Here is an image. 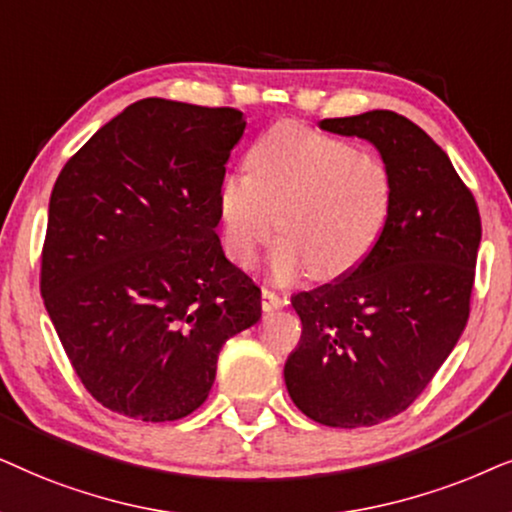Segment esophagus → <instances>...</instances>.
Wrapping results in <instances>:
<instances>
[{
  "mask_svg": "<svg viewBox=\"0 0 512 512\" xmlns=\"http://www.w3.org/2000/svg\"><path fill=\"white\" fill-rule=\"evenodd\" d=\"M285 302L283 297L278 295V292L269 290V288H262V309L264 311H274V309H281Z\"/></svg>",
  "mask_w": 512,
  "mask_h": 512,
  "instance_id": "esophagus-1",
  "label": "esophagus"
}]
</instances>
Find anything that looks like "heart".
Returning a JSON list of instances; mask_svg holds the SVG:
<instances>
[{
    "mask_svg": "<svg viewBox=\"0 0 512 512\" xmlns=\"http://www.w3.org/2000/svg\"><path fill=\"white\" fill-rule=\"evenodd\" d=\"M245 170L217 187L224 252L252 267L278 224L283 238L271 257L278 281L306 269L318 281L353 274L391 220L395 182L386 161L306 126L269 128L245 154Z\"/></svg>",
    "mask_w": 512,
    "mask_h": 512,
    "instance_id": "heart-1",
    "label": "heart"
}]
</instances>
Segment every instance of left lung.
Wrapping results in <instances>:
<instances>
[{"mask_svg":"<svg viewBox=\"0 0 512 512\" xmlns=\"http://www.w3.org/2000/svg\"><path fill=\"white\" fill-rule=\"evenodd\" d=\"M320 128L370 140L393 175L395 203L353 274L292 297L302 339L285 363V386L318 424L374 426L405 412L459 342L480 210L449 156L391 109L323 119Z\"/></svg>","mask_w":512,"mask_h":512,"instance_id":"left-lung-1","label":"left lung"}]
</instances>
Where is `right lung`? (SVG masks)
<instances>
[{
	"label": "right lung",
	"mask_w": 512,
	"mask_h": 512,
	"mask_svg": "<svg viewBox=\"0 0 512 512\" xmlns=\"http://www.w3.org/2000/svg\"><path fill=\"white\" fill-rule=\"evenodd\" d=\"M243 112L145 98L60 170L42 250L44 306L107 410L175 421L208 398L229 337L262 292L215 234L217 187Z\"/></svg>",
	"instance_id": "1"
}]
</instances>
